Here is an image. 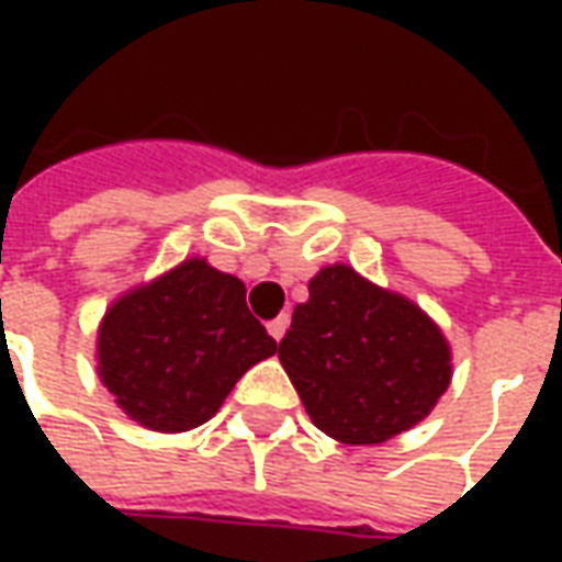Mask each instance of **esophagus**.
Returning <instances> with one entry per match:
<instances>
[{
    "mask_svg": "<svg viewBox=\"0 0 562 562\" xmlns=\"http://www.w3.org/2000/svg\"><path fill=\"white\" fill-rule=\"evenodd\" d=\"M285 328H289V316H285V313H280V316L270 318V322H268V334L277 342H280L282 337H285Z\"/></svg>",
    "mask_w": 562,
    "mask_h": 562,
    "instance_id": "esophagus-1",
    "label": "esophagus"
}]
</instances>
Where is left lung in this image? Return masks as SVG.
Instances as JSON below:
<instances>
[{
	"instance_id": "left-lung-1",
	"label": "left lung",
	"mask_w": 562,
	"mask_h": 562,
	"mask_svg": "<svg viewBox=\"0 0 562 562\" xmlns=\"http://www.w3.org/2000/svg\"><path fill=\"white\" fill-rule=\"evenodd\" d=\"M280 361L318 430L379 446L427 418L451 382V352L422 306L346 265L310 280Z\"/></svg>"
}]
</instances>
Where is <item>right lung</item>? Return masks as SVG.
Returning a JSON list of instances; mask_svg holds the SVG:
<instances>
[{
	"instance_id": "1",
	"label": "right lung",
	"mask_w": 562,
	"mask_h": 562,
	"mask_svg": "<svg viewBox=\"0 0 562 562\" xmlns=\"http://www.w3.org/2000/svg\"><path fill=\"white\" fill-rule=\"evenodd\" d=\"M277 352L232 273L186 258L116 297L99 328V379L116 406L159 434L210 422L234 382Z\"/></svg>"
}]
</instances>
